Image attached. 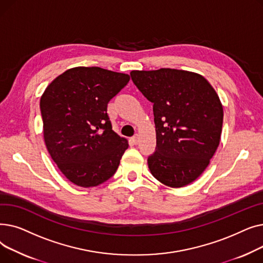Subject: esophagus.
<instances>
[{
  "label": "esophagus",
  "mask_w": 263,
  "mask_h": 263,
  "mask_svg": "<svg viewBox=\"0 0 263 263\" xmlns=\"http://www.w3.org/2000/svg\"><path fill=\"white\" fill-rule=\"evenodd\" d=\"M131 141H132V143L133 144H137V143H139V141H140V135L139 134H135L133 137H132V139H131Z\"/></svg>",
  "instance_id": "obj_1"
}]
</instances>
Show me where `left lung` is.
<instances>
[{"label": "left lung", "instance_id": "obj_1", "mask_svg": "<svg viewBox=\"0 0 263 263\" xmlns=\"http://www.w3.org/2000/svg\"><path fill=\"white\" fill-rule=\"evenodd\" d=\"M130 74L154 103L157 150L148 158L150 173L171 187L195 181L219 145L224 110L218 95L202 76L186 70L161 68Z\"/></svg>", "mask_w": 263, "mask_h": 263}]
</instances>
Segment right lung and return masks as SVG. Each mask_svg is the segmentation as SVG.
Instances as JSON below:
<instances>
[{
  "mask_svg": "<svg viewBox=\"0 0 263 263\" xmlns=\"http://www.w3.org/2000/svg\"><path fill=\"white\" fill-rule=\"evenodd\" d=\"M130 76L100 67H74L55 78L40 98L44 139L69 181L97 186L112 177L129 147L112 129L107 103Z\"/></svg>",
  "mask_w": 263,
  "mask_h": 263,
  "instance_id": "right-lung-1",
  "label": "right lung"
}]
</instances>
